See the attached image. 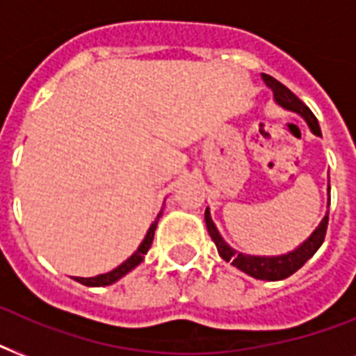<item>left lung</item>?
<instances>
[{
	"mask_svg": "<svg viewBox=\"0 0 356 356\" xmlns=\"http://www.w3.org/2000/svg\"><path fill=\"white\" fill-rule=\"evenodd\" d=\"M262 79H264L266 86L273 92V99L279 107H282L284 111H290V113L299 114L301 118L307 122V125L310 127V131L316 134V136H321L320 123L316 120V116L312 114L307 105H305L301 99H299L296 94L288 90L286 86L279 83L277 79H273L271 75L262 74ZM329 205H331V186L327 183V212L325 216L321 218V222L318 223V227L310 233V236L305 240L303 243H299L298 248L288 251V253L282 254H273V257H266V254H245L236 251L234 248H231L223 236L218 231L216 223L212 222L211 218V209L207 207L205 211V223L207 231L211 234L212 242L216 243V249L220 257H222L225 262H231L234 268H238L243 273H248L253 279H260V281H282L286 279L292 273L301 268V266L307 262V260L312 257V254L321 248V243L325 240L327 233V223H329Z\"/></svg>",
	"mask_w": 356,
	"mask_h": 356,
	"instance_id": "1",
	"label": "left lung"
}]
</instances>
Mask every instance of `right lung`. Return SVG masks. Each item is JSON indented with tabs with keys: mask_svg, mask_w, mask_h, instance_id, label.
Wrapping results in <instances>:
<instances>
[{
	"mask_svg": "<svg viewBox=\"0 0 356 356\" xmlns=\"http://www.w3.org/2000/svg\"><path fill=\"white\" fill-rule=\"evenodd\" d=\"M161 216H162V211L159 212L156 220L151 223V227L147 229V234L144 236V240H142V243L138 245V249H136V251H134V253L131 254L125 262H122L118 268H114L113 271L102 273V275H96V277H75V281L81 282V284H85V286H108V284L120 281L123 275H127L129 271L134 270V268L144 260V257L147 254V251H149L151 243H153V236H155L156 223H159V218Z\"/></svg>",
	"mask_w": 356,
	"mask_h": 356,
	"instance_id": "add662e5",
	"label": "right lung"
}]
</instances>
